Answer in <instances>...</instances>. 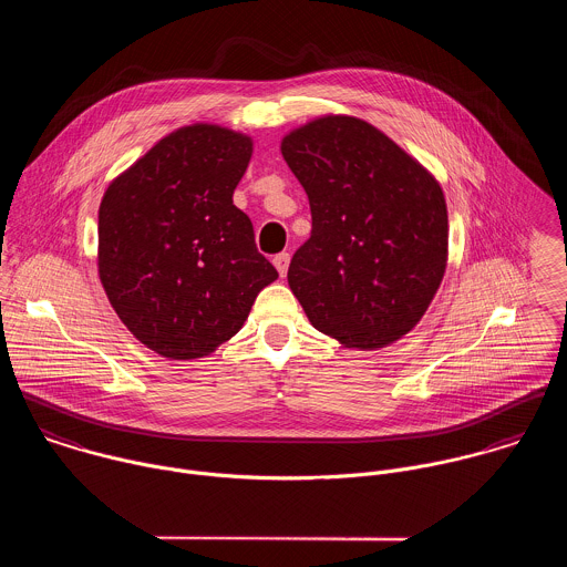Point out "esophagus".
<instances>
[{
    "instance_id": "1",
    "label": "esophagus",
    "mask_w": 567,
    "mask_h": 567,
    "mask_svg": "<svg viewBox=\"0 0 567 567\" xmlns=\"http://www.w3.org/2000/svg\"><path fill=\"white\" fill-rule=\"evenodd\" d=\"M272 264H275V268L279 270V275H281V277H286L288 266H290V252H279V255H275Z\"/></svg>"
}]
</instances>
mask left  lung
<instances>
[{
	"label": "left lung",
	"mask_w": 567,
	"mask_h": 567,
	"mask_svg": "<svg viewBox=\"0 0 567 567\" xmlns=\"http://www.w3.org/2000/svg\"><path fill=\"white\" fill-rule=\"evenodd\" d=\"M281 155L312 212V236L288 268L310 323L355 349L400 340L421 321L445 272L441 185L382 131L349 115L288 133Z\"/></svg>",
	"instance_id": "left-lung-1"
}]
</instances>
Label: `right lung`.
<instances>
[{
    "label": "right lung",
    "mask_w": 567,
    "mask_h": 567,
    "mask_svg": "<svg viewBox=\"0 0 567 567\" xmlns=\"http://www.w3.org/2000/svg\"><path fill=\"white\" fill-rule=\"evenodd\" d=\"M250 155L243 133L192 124L163 137L104 192L100 281L122 323L163 358L216 351L279 277L234 205Z\"/></svg>",
    "instance_id": "add662e5"
}]
</instances>
